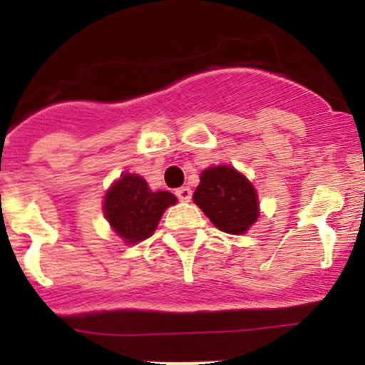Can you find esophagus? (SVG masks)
<instances>
[{"label": "esophagus", "mask_w": 365, "mask_h": 365, "mask_svg": "<svg viewBox=\"0 0 365 365\" xmlns=\"http://www.w3.org/2000/svg\"><path fill=\"white\" fill-rule=\"evenodd\" d=\"M175 195L179 197V201L182 202H188L190 199H192V190L188 188V186H182V188H179L175 192Z\"/></svg>", "instance_id": "34e87169"}]
</instances>
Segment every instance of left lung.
I'll return each mask as SVG.
<instances>
[{
    "instance_id": "obj_1",
    "label": "left lung",
    "mask_w": 365,
    "mask_h": 365,
    "mask_svg": "<svg viewBox=\"0 0 365 365\" xmlns=\"http://www.w3.org/2000/svg\"><path fill=\"white\" fill-rule=\"evenodd\" d=\"M193 202L219 230L241 235L259 217V202L254 185L234 166L219 164L202 170Z\"/></svg>"
}]
</instances>
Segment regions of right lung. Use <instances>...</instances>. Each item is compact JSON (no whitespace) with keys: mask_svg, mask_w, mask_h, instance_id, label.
<instances>
[{"mask_svg":"<svg viewBox=\"0 0 365 365\" xmlns=\"http://www.w3.org/2000/svg\"><path fill=\"white\" fill-rule=\"evenodd\" d=\"M177 197L166 190H153L137 173H122L106 192L104 215L109 227L125 245L148 240L160 217L175 205Z\"/></svg>","mask_w":365,"mask_h":365,"instance_id":"right-lung-1","label":"right lung"}]
</instances>
